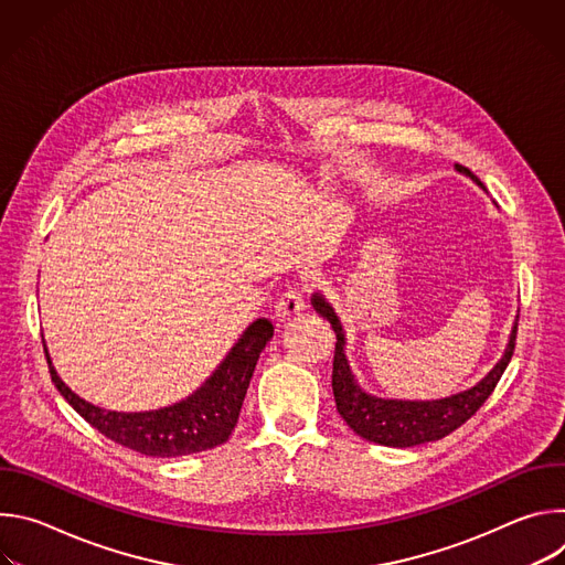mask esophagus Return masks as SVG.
<instances>
[{"instance_id": "34e87169", "label": "esophagus", "mask_w": 565, "mask_h": 565, "mask_svg": "<svg viewBox=\"0 0 565 565\" xmlns=\"http://www.w3.org/2000/svg\"><path fill=\"white\" fill-rule=\"evenodd\" d=\"M303 308H306L303 295H301L297 288H288V290L281 295V299L277 301V306H275L277 321H288L290 317H297Z\"/></svg>"}]
</instances>
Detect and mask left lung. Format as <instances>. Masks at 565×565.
<instances>
[{
	"label": "left lung",
	"instance_id": "1",
	"mask_svg": "<svg viewBox=\"0 0 565 565\" xmlns=\"http://www.w3.org/2000/svg\"><path fill=\"white\" fill-rule=\"evenodd\" d=\"M456 170L486 190V185H482L467 168L456 166ZM312 306L321 317L331 321V327L338 335L335 358H333V395H335L340 416L358 436L384 447H414V445L440 440L451 431H456L460 425H465L497 388L503 371L512 360L516 331H519V315H516L514 329L503 358L471 388L454 393L449 397H440V399H384L362 391L360 384L355 382L344 353V344H347L344 331L333 306L319 292L312 295Z\"/></svg>",
	"mask_w": 565,
	"mask_h": 565
}]
</instances>
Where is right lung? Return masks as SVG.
<instances>
[{
    "label": "right lung",
    "instance_id": "obj_1",
    "mask_svg": "<svg viewBox=\"0 0 565 565\" xmlns=\"http://www.w3.org/2000/svg\"><path fill=\"white\" fill-rule=\"evenodd\" d=\"M275 329L266 317L253 321L238 338L218 369L188 399L172 407L120 414L100 409L75 395L55 373L49 360L51 380L68 405L109 440L153 458L192 456L223 445L241 414L257 360Z\"/></svg>",
    "mask_w": 565,
    "mask_h": 565
}]
</instances>
